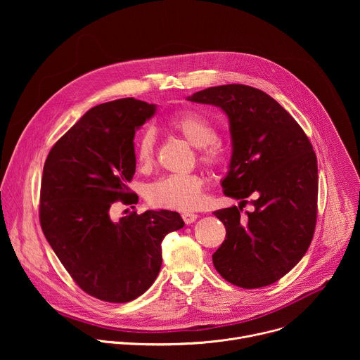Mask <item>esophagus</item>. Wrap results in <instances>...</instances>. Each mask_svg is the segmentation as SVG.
I'll list each match as a JSON object with an SVG mask.
<instances>
[{
  "label": "esophagus",
  "mask_w": 360,
  "mask_h": 360,
  "mask_svg": "<svg viewBox=\"0 0 360 360\" xmlns=\"http://www.w3.org/2000/svg\"><path fill=\"white\" fill-rule=\"evenodd\" d=\"M182 219H184V222H185L186 225H191V224H193V222L198 219V215H196V214H192V212H184V214H182Z\"/></svg>",
  "instance_id": "1"
}]
</instances>
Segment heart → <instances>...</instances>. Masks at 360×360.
<instances>
[{
    "instance_id": "obj_1",
    "label": "heart",
    "mask_w": 360,
    "mask_h": 360,
    "mask_svg": "<svg viewBox=\"0 0 360 360\" xmlns=\"http://www.w3.org/2000/svg\"><path fill=\"white\" fill-rule=\"evenodd\" d=\"M171 128L184 136L192 146L199 149V160L205 165H217L222 160V148L218 143L214 124L195 111L175 115L169 121ZM155 153V132L150 128L141 131L134 141L135 161L141 168L153 162ZM203 179L198 174H172L160 178L146 188V198L157 207L189 211L198 207Z\"/></svg>"
}]
</instances>
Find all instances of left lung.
<instances>
[{"label": "left lung", "instance_id": "left-lung-1", "mask_svg": "<svg viewBox=\"0 0 360 360\" xmlns=\"http://www.w3.org/2000/svg\"><path fill=\"white\" fill-rule=\"evenodd\" d=\"M221 108L229 121L232 155L224 193L239 208L215 211L226 239L212 255L228 282L256 289L285 276L309 248L318 208V161L299 124L261 89L229 84L186 98ZM253 195L254 211L240 217Z\"/></svg>", "mask_w": 360, "mask_h": 360}]
</instances>
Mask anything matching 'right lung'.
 I'll return each mask as SVG.
<instances>
[{"label": "right lung", "instance_id": "1", "mask_svg": "<svg viewBox=\"0 0 360 360\" xmlns=\"http://www.w3.org/2000/svg\"><path fill=\"white\" fill-rule=\"evenodd\" d=\"M157 112L155 104L124 98L99 104L49 150L41 181L39 222L77 285L105 302L136 299L155 282L161 242L184 228L178 212H132L114 222V202L134 203L135 131Z\"/></svg>", "mask_w": 360, "mask_h": 360}]
</instances>
